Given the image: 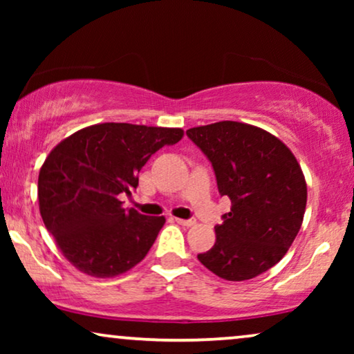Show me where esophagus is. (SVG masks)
Masks as SVG:
<instances>
[{
    "mask_svg": "<svg viewBox=\"0 0 354 354\" xmlns=\"http://www.w3.org/2000/svg\"><path fill=\"white\" fill-rule=\"evenodd\" d=\"M176 222L178 225H183V227H192L196 224L195 219H176Z\"/></svg>",
    "mask_w": 354,
    "mask_h": 354,
    "instance_id": "1",
    "label": "esophagus"
}]
</instances>
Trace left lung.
<instances>
[{
	"mask_svg": "<svg viewBox=\"0 0 354 354\" xmlns=\"http://www.w3.org/2000/svg\"><path fill=\"white\" fill-rule=\"evenodd\" d=\"M187 135L211 161L221 195L232 201L214 227V246L198 259L230 282L266 272L303 224L308 188L297 158L272 133L234 120L188 129Z\"/></svg>",
	"mask_w": 354,
	"mask_h": 354,
	"instance_id": "left-lung-1",
	"label": "left lung"
}]
</instances>
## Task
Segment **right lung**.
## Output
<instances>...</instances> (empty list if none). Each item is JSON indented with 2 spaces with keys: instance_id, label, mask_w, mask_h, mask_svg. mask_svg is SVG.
I'll return each mask as SVG.
<instances>
[{
  "instance_id": "add662e5",
  "label": "right lung",
  "mask_w": 354,
  "mask_h": 354,
  "mask_svg": "<svg viewBox=\"0 0 354 354\" xmlns=\"http://www.w3.org/2000/svg\"><path fill=\"white\" fill-rule=\"evenodd\" d=\"M182 137V129L104 122L77 130L51 149L38 176V205L74 268L106 279L147 256L166 219L124 209L119 195L137 188L151 154Z\"/></svg>"
}]
</instances>
